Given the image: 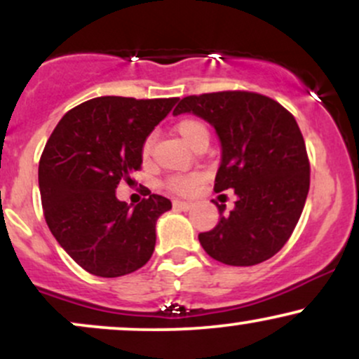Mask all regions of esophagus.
<instances>
[{
	"label": "esophagus",
	"instance_id": "esophagus-1",
	"mask_svg": "<svg viewBox=\"0 0 359 359\" xmlns=\"http://www.w3.org/2000/svg\"><path fill=\"white\" fill-rule=\"evenodd\" d=\"M192 203H185V201H174V208L180 209V211H189L192 209Z\"/></svg>",
	"mask_w": 359,
	"mask_h": 359
}]
</instances>
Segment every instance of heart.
Here are the masks:
<instances>
[{"mask_svg":"<svg viewBox=\"0 0 359 359\" xmlns=\"http://www.w3.org/2000/svg\"><path fill=\"white\" fill-rule=\"evenodd\" d=\"M175 131H177V135L182 138V142L187 143L189 147H192L197 140L209 138L208 126H205L201 119H196V118L180 119V121L177 123ZM150 150H151V140L147 138L145 143H143V147H142L143 158H148ZM196 184H197L196 175H174L167 180V187L177 194L192 192L194 189H196Z\"/></svg>","mask_w":359,"mask_h":359,"instance_id":"obj_1","label":"heart"}]
</instances>
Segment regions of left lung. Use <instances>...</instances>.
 <instances>
[{
	"label": "left lung",
	"mask_w": 359,
	"mask_h": 359,
	"mask_svg": "<svg viewBox=\"0 0 359 359\" xmlns=\"http://www.w3.org/2000/svg\"><path fill=\"white\" fill-rule=\"evenodd\" d=\"M192 113L216 130L221 163L214 191L234 189L229 214L217 205L216 228L199 234L209 257L251 266L282 250L306 204L311 167L297 121L270 97L248 90L187 96L174 114Z\"/></svg>",
	"instance_id": "left-lung-1"
}]
</instances>
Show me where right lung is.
Wrapping results in <instances>:
<instances>
[{"instance_id": "obj_1", "label": "right lung", "mask_w": 359, "mask_h": 359, "mask_svg": "<svg viewBox=\"0 0 359 359\" xmlns=\"http://www.w3.org/2000/svg\"><path fill=\"white\" fill-rule=\"evenodd\" d=\"M177 97H94L64 114L43 148L39 185L53 238L77 265L114 278L142 269L155 250L156 219L172 209L150 194L131 208L116 197L142 167V147Z\"/></svg>"}]
</instances>
